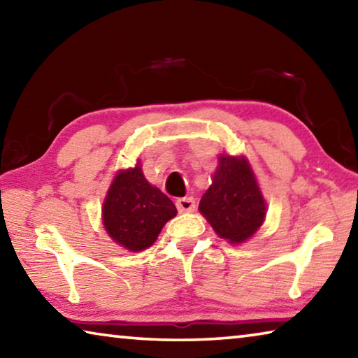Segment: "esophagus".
I'll return each instance as SVG.
<instances>
[{
  "label": "esophagus",
  "instance_id": "1",
  "mask_svg": "<svg viewBox=\"0 0 358 358\" xmlns=\"http://www.w3.org/2000/svg\"><path fill=\"white\" fill-rule=\"evenodd\" d=\"M177 208L178 211H192L194 208H196V201H194L192 197H181L177 201Z\"/></svg>",
  "mask_w": 358,
  "mask_h": 358
}]
</instances>
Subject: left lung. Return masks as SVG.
Returning <instances> with one entry per match:
<instances>
[{
    "instance_id": "1",
    "label": "left lung",
    "mask_w": 358,
    "mask_h": 358,
    "mask_svg": "<svg viewBox=\"0 0 358 358\" xmlns=\"http://www.w3.org/2000/svg\"><path fill=\"white\" fill-rule=\"evenodd\" d=\"M199 210L229 243H241L262 226L266 205L245 156H220V166Z\"/></svg>"
}]
</instances>
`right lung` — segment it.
<instances>
[{
	"label": "right lung",
	"instance_id": "1",
	"mask_svg": "<svg viewBox=\"0 0 358 358\" xmlns=\"http://www.w3.org/2000/svg\"><path fill=\"white\" fill-rule=\"evenodd\" d=\"M177 215L173 202L134 169L120 171L102 205V222L108 237L129 251H143L155 243L169 220Z\"/></svg>",
	"mask_w": 358,
	"mask_h": 358
}]
</instances>
